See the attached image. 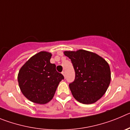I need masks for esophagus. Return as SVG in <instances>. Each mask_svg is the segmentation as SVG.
Here are the masks:
<instances>
[{"label": "esophagus", "mask_w": 130, "mask_h": 130, "mask_svg": "<svg viewBox=\"0 0 130 130\" xmlns=\"http://www.w3.org/2000/svg\"><path fill=\"white\" fill-rule=\"evenodd\" d=\"M62 74L64 76V77H65V78H66V74H65V71H63V72H62Z\"/></svg>", "instance_id": "1"}]
</instances>
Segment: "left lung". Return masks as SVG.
<instances>
[{
	"mask_svg": "<svg viewBox=\"0 0 130 130\" xmlns=\"http://www.w3.org/2000/svg\"><path fill=\"white\" fill-rule=\"evenodd\" d=\"M64 54L71 59L75 71V79L69 84L74 98L85 104L96 102L110 84L108 63L96 54L84 50L65 51Z\"/></svg>",
	"mask_w": 130,
	"mask_h": 130,
	"instance_id": "obj_1",
	"label": "left lung"
}]
</instances>
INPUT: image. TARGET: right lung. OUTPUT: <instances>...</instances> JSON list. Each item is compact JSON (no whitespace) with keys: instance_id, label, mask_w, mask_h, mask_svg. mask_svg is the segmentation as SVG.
<instances>
[{"instance_id":"obj_1","label":"right lung","mask_w":130,"mask_h":130,"mask_svg":"<svg viewBox=\"0 0 130 130\" xmlns=\"http://www.w3.org/2000/svg\"><path fill=\"white\" fill-rule=\"evenodd\" d=\"M51 55L40 52L31 57L21 68L18 82L21 91L29 100L44 104L53 98L58 84L64 76L50 62Z\"/></svg>"}]
</instances>
